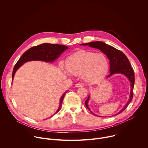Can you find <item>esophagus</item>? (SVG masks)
Listing matches in <instances>:
<instances>
[{
  "label": "esophagus",
  "instance_id": "1",
  "mask_svg": "<svg viewBox=\"0 0 148 148\" xmlns=\"http://www.w3.org/2000/svg\"><path fill=\"white\" fill-rule=\"evenodd\" d=\"M75 87H77V88H79V87H82V84H81V83H78V84H76L75 85Z\"/></svg>",
  "mask_w": 148,
  "mask_h": 148
}]
</instances>
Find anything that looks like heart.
Masks as SVG:
<instances>
[{"mask_svg":"<svg viewBox=\"0 0 148 148\" xmlns=\"http://www.w3.org/2000/svg\"><path fill=\"white\" fill-rule=\"evenodd\" d=\"M61 67L66 73L68 71L73 75H81L84 81L95 84L107 74L109 62L102 53L79 50L67 58L66 67L63 63H61Z\"/></svg>","mask_w":148,"mask_h":148,"instance_id":"b5f03b06","label":"heart"}]
</instances>
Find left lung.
Masks as SVG:
<instances>
[{"mask_svg": "<svg viewBox=\"0 0 148 148\" xmlns=\"http://www.w3.org/2000/svg\"><path fill=\"white\" fill-rule=\"evenodd\" d=\"M81 45L87 46L92 48H95L101 50L104 53L110 60V74L107 77V78L112 76L115 74H121L125 75L129 79L131 84V92L129 99L125 106L114 115H116L123 112L126 107H128V104L133 98V90L135 83V75L134 70L131 67L130 62L128 58L121 51L117 50L114 47L108 45L102 41H92L90 43L81 44ZM90 95H88L87 99L85 101L86 106L89 110V111L94 115L98 116L94 114L90 109L88 107V102L90 101ZM99 117H101L99 116Z\"/></svg>", "mask_w": 148, "mask_h": 148, "instance_id": "8db88e82", "label": "left lung"}]
</instances>
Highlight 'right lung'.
<instances>
[{
	"label": "right lung",
	"instance_id": "obj_1",
	"mask_svg": "<svg viewBox=\"0 0 148 148\" xmlns=\"http://www.w3.org/2000/svg\"><path fill=\"white\" fill-rule=\"evenodd\" d=\"M67 49H69V48L64 45L50 43H43L29 49L21 56L14 66L12 73V81L16 71L24 63L30 61H43L47 62H54L63 52ZM67 92V91L61 97L59 107L54 115L57 114L61 110L63 99Z\"/></svg>",
	"mask_w": 148,
	"mask_h": 148
}]
</instances>
